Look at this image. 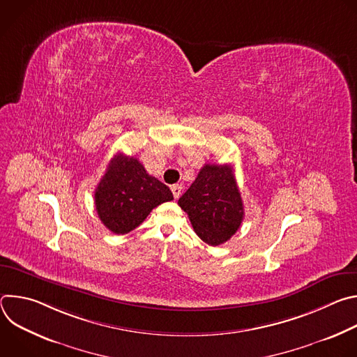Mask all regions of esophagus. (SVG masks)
<instances>
[{"label":"esophagus","mask_w":357,"mask_h":357,"mask_svg":"<svg viewBox=\"0 0 357 357\" xmlns=\"http://www.w3.org/2000/svg\"><path fill=\"white\" fill-rule=\"evenodd\" d=\"M171 189H172L174 197H175V199H178V197L181 196V193H182V186H181V185H174Z\"/></svg>","instance_id":"obj_1"}]
</instances>
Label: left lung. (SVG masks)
<instances>
[{
    "mask_svg": "<svg viewBox=\"0 0 357 357\" xmlns=\"http://www.w3.org/2000/svg\"><path fill=\"white\" fill-rule=\"evenodd\" d=\"M178 205L189 216L196 234L209 245L226 243L238 229L244 208L230 165L203 167Z\"/></svg>",
    "mask_w": 357,
    "mask_h": 357,
    "instance_id": "1",
    "label": "left lung"
}]
</instances>
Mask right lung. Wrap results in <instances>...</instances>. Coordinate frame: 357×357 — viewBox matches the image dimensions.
Returning <instances> with one entry per match:
<instances>
[{"label": "right lung", "instance_id": "obj_1", "mask_svg": "<svg viewBox=\"0 0 357 357\" xmlns=\"http://www.w3.org/2000/svg\"><path fill=\"white\" fill-rule=\"evenodd\" d=\"M172 199L174 195L165 183L146 174L137 158L121 152L110 161L94 192L101 223L116 234L130 233L152 209Z\"/></svg>", "mask_w": 357, "mask_h": 357}]
</instances>
